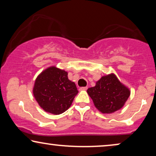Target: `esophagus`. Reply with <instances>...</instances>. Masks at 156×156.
Wrapping results in <instances>:
<instances>
[{
  "mask_svg": "<svg viewBox=\"0 0 156 156\" xmlns=\"http://www.w3.org/2000/svg\"><path fill=\"white\" fill-rule=\"evenodd\" d=\"M87 87H80V91H84V90H87Z\"/></svg>",
  "mask_w": 156,
  "mask_h": 156,
  "instance_id": "1",
  "label": "esophagus"
}]
</instances>
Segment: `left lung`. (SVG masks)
Wrapping results in <instances>:
<instances>
[{
	"instance_id": "1",
	"label": "left lung",
	"mask_w": 156,
	"mask_h": 156,
	"mask_svg": "<svg viewBox=\"0 0 156 156\" xmlns=\"http://www.w3.org/2000/svg\"><path fill=\"white\" fill-rule=\"evenodd\" d=\"M87 93L99 112L112 114L123 107L131 91L114 74H110L102 76L95 87L87 89Z\"/></svg>"
}]
</instances>
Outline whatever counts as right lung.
I'll return each instance as SVG.
<instances>
[{"instance_id":"add662e5","label":"right lung","mask_w":156,"mask_h":156,"mask_svg":"<svg viewBox=\"0 0 156 156\" xmlns=\"http://www.w3.org/2000/svg\"><path fill=\"white\" fill-rule=\"evenodd\" d=\"M67 74L65 70L52 66L36 78L33 90L34 97L46 112L59 115L72 105L78 90Z\"/></svg>"}]
</instances>
